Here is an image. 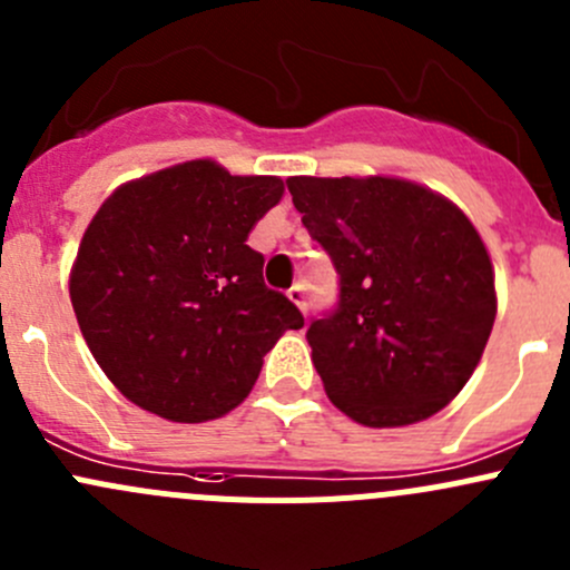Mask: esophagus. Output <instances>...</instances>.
Wrapping results in <instances>:
<instances>
[{
    "label": "esophagus",
    "mask_w": 570,
    "mask_h": 570,
    "mask_svg": "<svg viewBox=\"0 0 570 570\" xmlns=\"http://www.w3.org/2000/svg\"><path fill=\"white\" fill-rule=\"evenodd\" d=\"M286 295H289V301L295 303V306L301 308L303 314L308 312V292H306V284H295L289 292H286Z\"/></svg>",
    "instance_id": "esophagus-1"
}]
</instances>
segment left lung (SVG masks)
Wrapping results in <instances>:
<instances>
[{"label":"left lung","mask_w":570,"mask_h":570,"mask_svg":"<svg viewBox=\"0 0 570 570\" xmlns=\"http://www.w3.org/2000/svg\"><path fill=\"white\" fill-rule=\"evenodd\" d=\"M338 273L306 338L325 392L366 428L422 422L471 377L497 317L493 267L469 217L389 176L286 178Z\"/></svg>","instance_id":"1"}]
</instances>
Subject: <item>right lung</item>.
Segmentation results:
<instances>
[{
	"mask_svg": "<svg viewBox=\"0 0 570 570\" xmlns=\"http://www.w3.org/2000/svg\"><path fill=\"white\" fill-rule=\"evenodd\" d=\"M284 193L209 159L124 184L71 269L79 331L118 392L170 422H209L250 394L264 355L303 314L262 278L250 228Z\"/></svg>",
	"mask_w": 570,
	"mask_h": 570,
	"instance_id": "1",
	"label": "right lung"
}]
</instances>
